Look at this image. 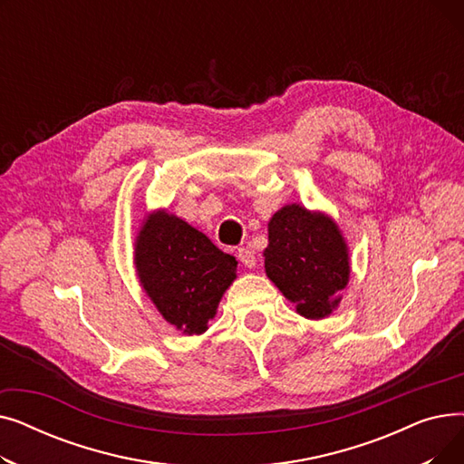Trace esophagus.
I'll list each match as a JSON object with an SVG mask.
<instances>
[{"mask_svg":"<svg viewBox=\"0 0 464 464\" xmlns=\"http://www.w3.org/2000/svg\"><path fill=\"white\" fill-rule=\"evenodd\" d=\"M237 257H238V261H240L242 265L248 266V269H252V266H256V263H257L256 252H254L252 248H248V246L238 248V250H237Z\"/></svg>","mask_w":464,"mask_h":464,"instance_id":"34e87169","label":"esophagus"}]
</instances>
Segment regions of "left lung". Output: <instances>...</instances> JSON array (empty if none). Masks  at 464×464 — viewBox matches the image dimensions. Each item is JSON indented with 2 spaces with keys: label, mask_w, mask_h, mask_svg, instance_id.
Returning <instances> with one entry per match:
<instances>
[{
  "label": "left lung",
  "mask_w": 464,
  "mask_h": 464,
  "mask_svg": "<svg viewBox=\"0 0 464 464\" xmlns=\"http://www.w3.org/2000/svg\"><path fill=\"white\" fill-rule=\"evenodd\" d=\"M265 271L275 285L310 320L325 318L348 284L346 242L333 219L287 205L269 222Z\"/></svg>",
  "instance_id": "left-lung-1"
}]
</instances>
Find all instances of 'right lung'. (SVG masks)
Segmentation results:
<instances>
[{
  "mask_svg": "<svg viewBox=\"0 0 464 464\" xmlns=\"http://www.w3.org/2000/svg\"><path fill=\"white\" fill-rule=\"evenodd\" d=\"M140 284L163 318L188 334H201L235 280L237 259L167 212L144 222L135 246Z\"/></svg>",
  "mask_w": 464,
  "mask_h": 464,
  "instance_id": "1",
  "label": "right lung"
}]
</instances>
